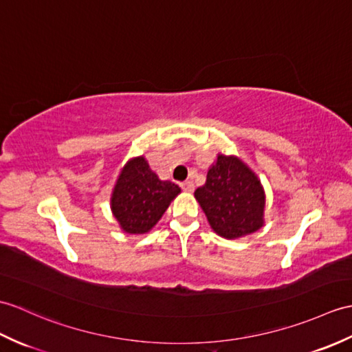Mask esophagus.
Instances as JSON below:
<instances>
[{"instance_id": "obj_1", "label": "esophagus", "mask_w": 352, "mask_h": 352, "mask_svg": "<svg viewBox=\"0 0 352 352\" xmlns=\"http://www.w3.org/2000/svg\"><path fill=\"white\" fill-rule=\"evenodd\" d=\"M182 189H183L184 192H187V193H192V192L195 190V184H193V182H184V183L182 184Z\"/></svg>"}]
</instances>
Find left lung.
Wrapping results in <instances>:
<instances>
[{"label": "left lung", "instance_id": "left-lung-1", "mask_svg": "<svg viewBox=\"0 0 352 352\" xmlns=\"http://www.w3.org/2000/svg\"><path fill=\"white\" fill-rule=\"evenodd\" d=\"M195 198L211 230L226 240L241 239L264 226L265 190L240 157L217 154Z\"/></svg>", "mask_w": 352, "mask_h": 352}]
</instances>
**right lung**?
I'll return each instance as SVG.
<instances>
[{
	"label": "right lung",
	"mask_w": 352,
	"mask_h": 352,
	"mask_svg": "<svg viewBox=\"0 0 352 352\" xmlns=\"http://www.w3.org/2000/svg\"><path fill=\"white\" fill-rule=\"evenodd\" d=\"M182 189L163 182L144 156L130 159L117 178L111 195V211L126 234H146L165 213Z\"/></svg>",
	"instance_id": "right-lung-1"
}]
</instances>
